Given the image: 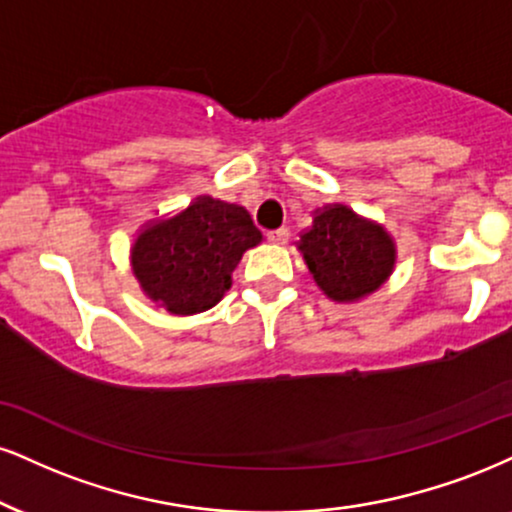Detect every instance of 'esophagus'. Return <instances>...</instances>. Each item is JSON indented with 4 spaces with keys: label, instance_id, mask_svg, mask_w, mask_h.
I'll use <instances>...</instances> for the list:
<instances>
[{
    "label": "esophagus",
    "instance_id": "esophagus-1",
    "mask_svg": "<svg viewBox=\"0 0 512 512\" xmlns=\"http://www.w3.org/2000/svg\"><path fill=\"white\" fill-rule=\"evenodd\" d=\"M288 236H291V233H288V229H274V231H267V240H269V243H276V245H283V243H286Z\"/></svg>",
    "mask_w": 512,
    "mask_h": 512
}]
</instances>
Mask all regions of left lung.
<instances>
[{
    "instance_id": "8db88e82",
    "label": "left lung",
    "mask_w": 512,
    "mask_h": 512,
    "mask_svg": "<svg viewBox=\"0 0 512 512\" xmlns=\"http://www.w3.org/2000/svg\"><path fill=\"white\" fill-rule=\"evenodd\" d=\"M298 250L326 298L353 303L381 288L396 264V243L384 226L346 205L317 209Z\"/></svg>"
}]
</instances>
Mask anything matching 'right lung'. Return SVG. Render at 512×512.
<instances>
[{
    "instance_id": "1",
    "label": "right lung",
    "mask_w": 512,
    "mask_h": 512,
    "mask_svg": "<svg viewBox=\"0 0 512 512\" xmlns=\"http://www.w3.org/2000/svg\"><path fill=\"white\" fill-rule=\"evenodd\" d=\"M260 240L248 209L202 195L176 217L145 224L131 248V267L152 303L188 317L224 298L243 252Z\"/></svg>"
}]
</instances>
